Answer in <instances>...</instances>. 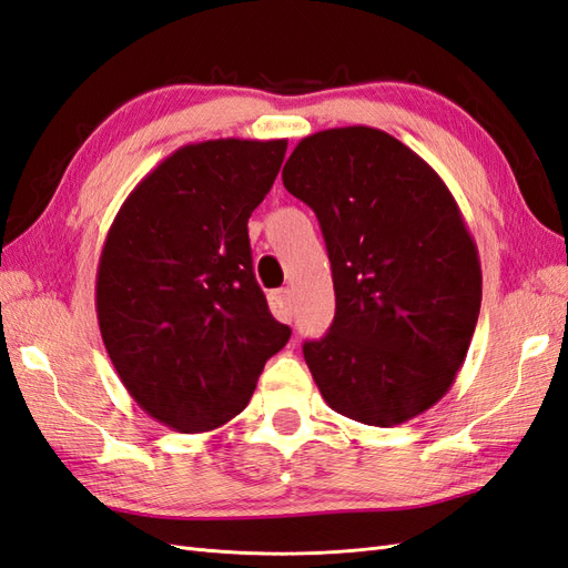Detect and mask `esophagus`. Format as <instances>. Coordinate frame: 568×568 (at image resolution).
<instances>
[{
	"mask_svg": "<svg viewBox=\"0 0 568 568\" xmlns=\"http://www.w3.org/2000/svg\"><path fill=\"white\" fill-rule=\"evenodd\" d=\"M270 308L272 313L280 317L282 323H288L292 321L294 315V298H292V292L288 288H280V292H272L270 294Z\"/></svg>",
	"mask_w": 568,
	"mask_h": 568,
	"instance_id": "1",
	"label": "esophagus"
}]
</instances>
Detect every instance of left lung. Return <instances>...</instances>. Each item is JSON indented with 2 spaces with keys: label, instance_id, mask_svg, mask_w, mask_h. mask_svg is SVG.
Masks as SVG:
<instances>
[{
  "label": "left lung",
  "instance_id": "left-lung-1",
  "mask_svg": "<svg viewBox=\"0 0 568 568\" xmlns=\"http://www.w3.org/2000/svg\"><path fill=\"white\" fill-rule=\"evenodd\" d=\"M282 180L321 221L335 284V321L303 344L317 390L368 426L414 419L450 390L479 317V253L458 202L366 124L303 136Z\"/></svg>",
  "mask_w": 568,
  "mask_h": 568
}]
</instances>
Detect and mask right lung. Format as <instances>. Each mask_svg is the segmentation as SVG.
<instances>
[{"instance_id": "right-lung-1", "label": "right lung", "mask_w": 568, "mask_h": 568, "mask_svg": "<svg viewBox=\"0 0 568 568\" xmlns=\"http://www.w3.org/2000/svg\"><path fill=\"white\" fill-rule=\"evenodd\" d=\"M286 140L185 144L146 173L110 226L95 313L124 390L180 434L231 422L292 337L255 282L247 219Z\"/></svg>"}]
</instances>
